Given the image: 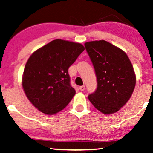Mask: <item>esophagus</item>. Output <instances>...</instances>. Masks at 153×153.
I'll use <instances>...</instances> for the list:
<instances>
[{
	"instance_id": "34e87169",
	"label": "esophagus",
	"mask_w": 153,
	"mask_h": 153,
	"mask_svg": "<svg viewBox=\"0 0 153 153\" xmlns=\"http://www.w3.org/2000/svg\"><path fill=\"white\" fill-rule=\"evenodd\" d=\"M85 88H86L85 86H81L79 87V90L81 91H84L85 90Z\"/></svg>"
}]
</instances>
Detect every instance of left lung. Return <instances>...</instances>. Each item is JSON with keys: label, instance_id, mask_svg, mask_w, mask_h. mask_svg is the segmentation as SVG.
<instances>
[{"label": "left lung", "instance_id": "8db88e82", "mask_svg": "<svg viewBox=\"0 0 153 153\" xmlns=\"http://www.w3.org/2000/svg\"><path fill=\"white\" fill-rule=\"evenodd\" d=\"M84 45L98 83L89 100L103 114L117 112L129 100L136 86L131 62L124 51L106 41H89Z\"/></svg>", "mask_w": 153, "mask_h": 153}]
</instances>
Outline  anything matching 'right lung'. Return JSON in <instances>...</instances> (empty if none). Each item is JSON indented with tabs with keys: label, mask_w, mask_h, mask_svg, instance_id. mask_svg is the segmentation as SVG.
<instances>
[{
	"label": "right lung",
	"mask_w": 153,
	"mask_h": 153,
	"mask_svg": "<svg viewBox=\"0 0 153 153\" xmlns=\"http://www.w3.org/2000/svg\"><path fill=\"white\" fill-rule=\"evenodd\" d=\"M84 49L79 43L55 39L29 57L22 84L27 98L40 112L55 114L72 100L76 91L70 85L68 69Z\"/></svg>",
	"instance_id": "obj_1"
}]
</instances>
